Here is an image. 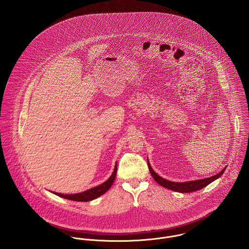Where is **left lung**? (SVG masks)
I'll return each instance as SVG.
<instances>
[{"label":"left lung","mask_w":249,"mask_h":249,"mask_svg":"<svg viewBox=\"0 0 249 249\" xmlns=\"http://www.w3.org/2000/svg\"><path fill=\"white\" fill-rule=\"evenodd\" d=\"M147 165H148V169H149L150 174L153 177V178L155 179V181L157 183H159L161 186L164 187V188H167L169 190L176 191V192H178V193H192V192H195V191L200 190V189L204 188L208 184H210L211 182H213V180H215L216 178H218L219 177L223 175V173L226 169V168H224L218 174L210 177V178H207L191 180V181H186V182H174V181L167 180V179L160 177L158 174H156L154 172V170L151 168L148 161H147Z\"/></svg>","instance_id":"left-lung-1"}]
</instances>
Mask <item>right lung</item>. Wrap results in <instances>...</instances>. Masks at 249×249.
I'll return each mask as SVG.
<instances>
[{"instance_id": "right-lung-1", "label": "right lung", "mask_w": 249, "mask_h": 249, "mask_svg": "<svg viewBox=\"0 0 249 249\" xmlns=\"http://www.w3.org/2000/svg\"><path fill=\"white\" fill-rule=\"evenodd\" d=\"M117 163H116L114 172H113L111 177L105 182L100 184L97 187L91 188L89 190L85 191V192H82V193H79V194H73V195H64V194L54 193V192H53V194H55L56 196H59L61 197H64L66 199H70V200H73V201H84L85 202V201L93 200V199L101 196L104 193H106L107 191L110 189V187L112 186V184L115 180L116 175H117Z\"/></svg>"}]
</instances>
